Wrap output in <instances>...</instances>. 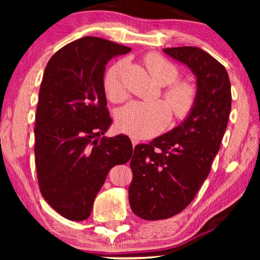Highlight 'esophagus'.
<instances>
[{
	"label": "esophagus",
	"instance_id": "obj_1",
	"mask_svg": "<svg viewBox=\"0 0 260 260\" xmlns=\"http://www.w3.org/2000/svg\"><path fill=\"white\" fill-rule=\"evenodd\" d=\"M131 143H133V145L135 147V145H137L138 143H140V141L137 140V138H135V137H131Z\"/></svg>",
	"mask_w": 260,
	"mask_h": 260
}]
</instances>
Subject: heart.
<instances>
[{
	"mask_svg": "<svg viewBox=\"0 0 260 260\" xmlns=\"http://www.w3.org/2000/svg\"><path fill=\"white\" fill-rule=\"evenodd\" d=\"M148 72L158 85H169L179 77L177 67L157 54H149L145 58ZM124 61L112 65L104 77V90L110 101L120 103L126 98V90L122 76ZM166 99L172 106L176 117H184L193 108L195 101L194 88L186 83H177L166 91ZM170 119L169 106L163 102L144 103L133 102L119 110L117 125L124 133L135 137H151L167 126Z\"/></svg>",
	"mask_w": 260,
	"mask_h": 260,
	"instance_id": "1",
	"label": "heart"
}]
</instances>
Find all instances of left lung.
<instances>
[{
  "instance_id": "8db88e82",
  "label": "left lung",
  "mask_w": 260,
  "mask_h": 260,
  "mask_svg": "<svg viewBox=\"0 0 260 260\" xmlns=\"http://www.w3.org/2000/svg\"><path fill=\"white\" fill-rule=\"evenodd\" d=\"M163 52L191 71L197 93L179 125L135 147L129 202L144 220L172 218L193 201L219 151L232 102L229 73L207 52L190 46Z\"/></svg>"
}]
</instances>
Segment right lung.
Instances as JSON below:
<instances>
[{"instance_id":"1","label":"right lung","mask_w":260,"mask_h":260,"mask_svg":"<svg viewBox=\"0 0 260 260\" xmlns=\"http://www.w3.org/2000/svg\"><path fill=\"white\" fill-rule=\"evenodd\" d=\"M130 47L85 37L59 49L42 77L35 116V165L40 191L72 221L91 215L112 167L133 156L125 135L102 137L112 119L106 109L105 66Z\"/></svg>"}]
</instances>
